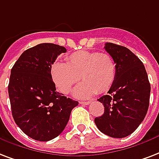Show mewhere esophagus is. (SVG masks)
Masks as SVG:
<instances>
[{
    "instance_id": "esophagus-1",
    "label": "esophagus",
    "mask_w": 159,
    "mask_h": 159,
    "mask_svg": "<svg viewBox=\"0 0 159 159\" xmlns=\"http://www.w3.org/2000/svg\"><path fill=\"white\" fill-rule=\"evenodd\" d=\"M91 102H80V104H82V105H88V104H90Z\"/></svg>"
}]
</instances>
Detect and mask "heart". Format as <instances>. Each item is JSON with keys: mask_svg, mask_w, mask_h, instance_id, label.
I'll list each match as a JSON object with an SVG mask.
<instances>
[{"mask_svg": "<svg viewBox=\"0 0 159 159\" xmlns=\"http://www.w3.org/2000/svg\"><path fill=\"white\" fill-rule=\"evenodd\" d=\"M116 64L108 53L79 51L66 57L65 63L56 62L51 68V75L56 87L63 94L76 87L73 95L77 98H89L96 93L108 91L116 77Z\"/></svg>", "mask_w": 159, "mask_h": 159, "instance_id": "heart-1", "label": "heart"}]
</instances>
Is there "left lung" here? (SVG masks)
<instances>
[{
	"mask_svg": "<svg viewBox=\"0 0 159 159\" xmlns=\"http://www.w3.org/2000/svg\"><path fill=\"white\" fill-rule=\"evenodd\" d=\"M105 50L116 64L113 84L98 99L104 113L95 123L107 136L122 139L130 135L143 121L149 106L150 87L147 71L141 60L127 47L107 42Z\"/></svg>",
	"mask_w": 159,
	"mask_h": 159,
	"instance_id": "1",
	"label": "left lung"
}]
</instances>
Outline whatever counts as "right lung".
Instances as JSON below:
<instances>
[{"mask_svg": "<svg viewBox=\"0 0 159 159\" xmlns=\"http://www.w3.org/2000/svg\"><path fill=\"white\" fill-rule=\"evenodd\" d=\"M64 47L42 43L20 56L11 71L8 93L11 113L23 133L47 142L62 133L78 102L58 93L51 68Z\"/></svg>", "mask_w": 159, "mask_h": 159, "instance_id": "obj_1", "label": "right lung"}]
</instances>
